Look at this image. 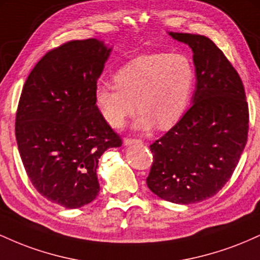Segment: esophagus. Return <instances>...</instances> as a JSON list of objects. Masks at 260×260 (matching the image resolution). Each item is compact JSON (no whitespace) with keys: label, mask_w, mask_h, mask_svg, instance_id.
Here are the masks:
<instances>
[{"label":"esophagus","mask_w":260,"mask_h":260,"mask_svg":"<svg viewBox=\"0 0 260 260\" xmlns=\"http://www.w3.org/2000/svg\"><path fill=\"white\" fill-rule=\"evenodd\" d=\"M138 143H142V140L138 138H124L123 144L124 145H132V144H138Z\"/></svg>","instance_id":"esophagus-1"}]
</instances>
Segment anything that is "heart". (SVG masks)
I'll list each match as a JSON object with an SVG mask.
<instances>
[{
    "label": "heart",
    "mask_w": 260,
    "mask_h": 260,
    "mask_svg": "<svg viewBox=\"0 0 260 260\" xmlns=\"http://www.w3.org/2000/svg\"><path fill=\"white\" fill-rule=\"evenodd\" d=\"M114 84L99 85L95 101L109 126L120 128L137 109L138 129L170 128L186 112L196 84V70L183 53L142 55L121 67Z\"/></svg>",
    "instance_id": "1"
}]
</instances>
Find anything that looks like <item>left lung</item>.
Listing matches in <instances>:
<instances>
[{"mask_svg": "<svg viewBox=\"0 0 260 260\" xmlns=\"http://www.w3.org/2000/svg\"><path fill=\"white\" fill-rule=\"evenodd\" d=\"M193 51V105L150 145L149 189L176 204L215 196L231 178L248 138L249 111L243 83L215 43L204 35L170 32Z\"/></svg>", "mask_w": 260, "mask_h": 260, "instance_id": "1", "label": "left lung"}]
</instances>
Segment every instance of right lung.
I'll return each instance as SVG.
<instances>
[{"label":"right lung","mask_w":260,"mask_h":260,"mask_svg":"<svg viewBox=\"0 0 260 260\" xmlns=\"http://www.w3.org/2000/svg\"><path fill=\"white\" fill-rule=\"evenodd\" d=\"M111 49L96 39L50 50L25 80L16 113V139L29 180L47 201L68 209L96 198L99 159L122 139L95 101Z\"/></svg>","instance_id":"add662e5"}]
</instances>
